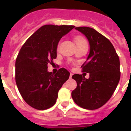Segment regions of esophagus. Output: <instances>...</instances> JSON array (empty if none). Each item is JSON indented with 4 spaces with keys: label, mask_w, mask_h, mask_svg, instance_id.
Listing matches in <instances>:
<instances>
[{
    "label": "esophagus",
    "mask_w": 131,
    "mask_h": 131,
    "mask_svg": "<svg viewBox=\"0 0 131 131\" xmlns=\"http://www.w3.org/2000/svg\"><path fill=\"white\" fill-rule=\"evenodd\" d=\"M72 75H73L72 73H70V75H69V78H70V79L72 78Z\"/></svg>",
    "instance_id": "34e87169"
}]
</instances>
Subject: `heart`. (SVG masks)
Returning <instances> with one entry per match:
<instances>
[{
    "label": "heart",
    "mask_w": 131,
    "mask_h": 131,
    "mask_svg": "<svg viewBox=\"0 0 131 131\" xmlns=\"http://www.w3.org/2000/svg\"><path fill=\"white\" fill-rule=\"evenodd\" d=\"M75 42H76V44H77V45H78V44H81V43H83V42H86V40H85V39H84V37H81V36H78V37H76L75 38Z\"/></svg>",
    "instance_id": "b5f03b06"
}]
</instances>
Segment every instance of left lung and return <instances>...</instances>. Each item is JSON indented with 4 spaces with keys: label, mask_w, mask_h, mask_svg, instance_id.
Here are the masks:
<instances>
[{
    "label": "left lung",
    "mask_w": 131,
    "mask_h": 131,
    "mask_svg": "<svg viewBox=\"0 0 131 131\" xmlns=\"http://www.w3.org/2000/svg\"><path fill=\"white\" fill-rule=\"evenodd\" d=\"M87 38L90 52L82 66L89 78L75 74L72 78L77 88L71 92L74 102L86 110H96L104 105L112 97L120 79L119 56L112 42L94 29L75 27Z\"/></svg>",
    "instance_id": "left-lung-1"
}]
</instances>
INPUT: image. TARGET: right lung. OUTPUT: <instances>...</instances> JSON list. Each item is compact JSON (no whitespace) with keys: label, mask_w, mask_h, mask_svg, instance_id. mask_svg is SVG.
Returning a JSON list of instances; mask_svg holds the SVG:
<instances>
[{"label":"right lung","mask_w":131,"mask_h":131,"mask_svg":"<svg viewBox=\"0 0 131 131\" xmlns=\"http://www.w3.org/2000/svg\"><path fill=\"white\" fill-rule=\"evenodd\" d=\"M74 25H45L26 40L16 60V82L25 102L39 110L55 104L58 91L69 79V72L60 68L56 74L48 64L57 57V47Z\"/></svg>","instance_id":"add662e5"}]
</instances>
